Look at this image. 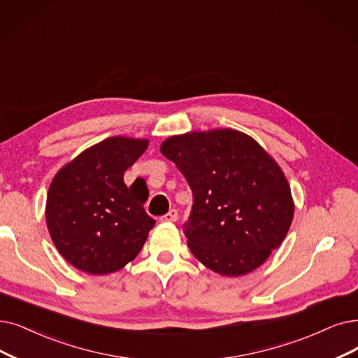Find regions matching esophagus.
<instances>
[{"label":"esophagus","instance_id":"obj_1","mask_svg":"<svg viewBox=\"0 0 358 358\" xmlns=\"http://www.w3.org/2000/svg\"><path fill=\"white\" fill-rule=\"evenodd\" d=\"M160 220L162 222H176L178 220V210L171 208L169 213L164 214V216H162Z\"/></svg>","mask_w":358,"mask_h":358}]
</instances>
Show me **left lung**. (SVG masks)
<instances>
[{
  "label": "left lung",
  "mask_w": 358,
  "mask_h": 358,
  "mask_svg": "<svg viewBox=\"0 0 358 358\" xmlns=\"http://www.w3.org/2000/svg\"><path fill=\"white\" fill-rule=\"evenodd\" d=\"M162 152L187 178L192 210L183 234L196 260L241 276L279 248L294 217L287 178L248 135L232 129L166 139Z\"/></svg>",
  "instance_id": "8db88e82"
}]
</instances>
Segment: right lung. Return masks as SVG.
Wrapping results in <instances>:
<instances>
[{
	"label": "right lung",
	"mask_w": 358,
	"mask_h": 358,
	"mask_svg": "<svg viewBox=\"0 0 358 358\" xmlns=\"http://www.w3.org/2000/svg\"><path fill=\"white\" fill-rule=\"evenodd\" d=\"M148 147L145 139L114 136L83 151L52 179L47 226L54 245L76 268L107 275L132 262L155 220L148 189L126 187L124 171Z\"/></svg>",
	"instance_id": "1"
}]
</instances>
